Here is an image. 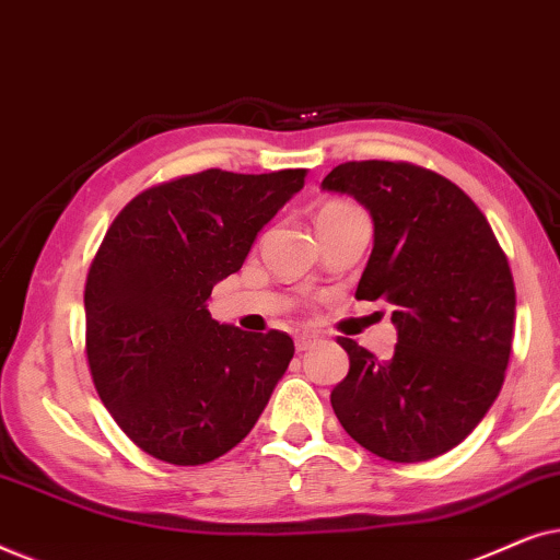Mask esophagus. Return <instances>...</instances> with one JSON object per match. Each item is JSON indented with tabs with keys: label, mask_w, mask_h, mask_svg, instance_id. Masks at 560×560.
Returning a JSON list of instances; mask_svg holds the SVG:
<instances>
[{
	"label": "esophagus",
	"mask_w": 560,
	"mask_h": 560,
	"mask_svg": "<svg viewBox=\"0 0 560 560\" xmlns=\"http://www.w3.org/2000/svg\"><path fill=\"white\" fill-rule=\"evenodd\" d=\"M318 343V336H313V334H298L295 336V349L298 351H308L311 347H316Z\"/></svg>",
	"instance_id": "esophagus-1"
}]
</instances>
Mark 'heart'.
Instances as JSON below:
<instances>
[{
  "mask_svg": "<svg viewBox=\"0 0 560 560\" xmlns=\"http://www.w3.org/2000/svg\"><path fill=\"white\" fill-rule=\"evenodd\" d=\"M341 209H349V206H343V203H328V206H324V209H320V213H331V211H341ZM318 213V217H320Z\"/></svg>",
  "mask_w": 560,
  "mask_h": 560,
  "instance_id": "obj_1",
  "label": "heart"
}]
</instances>
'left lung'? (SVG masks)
<instances>
[{"label": "left lung", "mask_w": 560, "mask_h": 560, "mask_svg": "<svg viewBox=\"0 0 560 560\" xmlns=\"http://www.w3.org/2000/svg\"><path fill=\"white\" fill-rule=\"evenodd\" d=\"M320 188L370 211L374 247L359 301L393 305L395 354L351 339L336 418L387 462H428L458 446L500 395L515 331V282L497 236L462 188L410 163H343Z\"/></svg>", "instance_id": "left-lung-1"}]
</instances>
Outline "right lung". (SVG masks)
I'll list each match as a JSON object with an SVG mask.
<instances>
[{
    "instance_id": "obj_1",
    "label": "right lung",
    "mask_w": 560,
    "mask_h": 560,
    "mask_svg": "<svg viewBox=\"0 0 560 560\" xmlns=\"http://www.w3.org/2000/svg\"><path fill=\"white\" fill-rule=\"evenodd\" d=\"M303 180L301 167L186 175L132 198L106 232L83 293L91 377L121 431L160 462L224 456L285 374L288 334L219 324L206 301Z\"/></svg>"
}]
</instances>
